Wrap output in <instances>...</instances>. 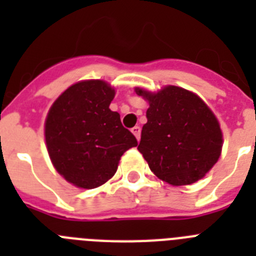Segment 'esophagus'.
Instances as JSON below:
<instances>
[{
  "instance_id": "esophagus-1",
  "label": "esophagus",
  "mask_w": 256,
  "mask_h": 256,
  "mask_svg": "<svg viewBox=\"0 0 256 256\" xmlns=\"http://www.w3.org/2000/svg\"><path fill=\"white\" fill-rule=\"evenodd\" d=\"M132 133L134 134V137L137 138V141H140V138H141V128H140V126H133Z\"/></svg>"
}]
</instances>
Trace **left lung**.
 I'll list each match as a JSON object with an SVG mask.
<instances>
[{"label":"left lung","instance_id":"8db88e82","mask_svg":"<svg viewBox=\"0 0 256 256\" xmlns=\"http://www.w3.org/2000/svg\"><path fill=\"white\" fill-rule=\"evenodd\" d=\"M148 101L138 151L151 172L172 186L198 182L220 156L223 134L218 119L198 94L176 86L158 94L136 88Z\"/></svg>","mask_w":256,"mask_h":256}]
</instances>
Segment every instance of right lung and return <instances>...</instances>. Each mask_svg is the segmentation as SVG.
<instances>
[{"label":"right lung","mask_w":256,"mask_h":256,"mask_svg":"<svg viewBox=\"0 0 256 256\" xmlns=\"http://www.w3.org/2000/svg\"><path fill=\"white\" fill-rule=\"evenodd\" d=\"M114 96V88L104 80H83L62 92L47 114L48 155L74 186L90 190L108 182L122 155L138 144L120 115L108 108Z\"/></svg>","instance_id":"obj_1"}]
</instances>
